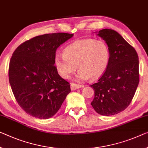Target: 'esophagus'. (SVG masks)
<instances>
[{
  "label": "esophagus",
  "mask_w": 148,
  "mask_h": 148,
  "mask_svg": "<svg viewBox=\"0 0 148 148\" xmlns=\"http://www.w3.org/2000/svg\"><path fill=\"white\" fill-rule=\"evenodd\" d=\"M81 85H78V84L75 83H71V90H75L78 89V88H81Z\"/></svg>",
  "instance_id": "obj_1"
}]
</instances>
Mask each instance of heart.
I'll return each mask as SVG.
<instances>
[{
    "instance_id": "1",
    "label": "heart",
    "mask_w": 148,
    "mask_h": 148,
    "mask_svg": "<svg viewBox=\"0 0 148 148\" xmlns=\"http://www.w3.org/2000/svg\"><path fill=\"white\" fill-rule=\"evenodd\" d=\"M110 61V50L101 40L85 39L70 44L63 51V56L56 55L54 65L59 75L68 79L75 71L79 80L99 79L107 69Z\"/></svg>"
}]
</instances>
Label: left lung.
I'll return each mask as SVG.
<instances>
[{"label": "left lung", "instance_id": "1", "mask_svg": "<svg viewBox=\"0 0 148 148\" xmlns=\"http://www.w3.org/2000/svg\"><path fill=\"white\" fill-rule=\"evenodd\" d=\"M94 33L105 41L110 61L103 76L90 86L95 90L90 104L99 114L114 115L128 107L134 96L139 83L138 56L115 30L103 29Z\"/></svg>", "mask_w": 148, "mask_h": 148}]
</instances>
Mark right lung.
<instances>
[{"label":"right lung","instance_id":"right-lung-1","mask_svg":"<svg viewBox=\"0 0 148 148\" xmlns=\"http://www.w3.org/2000/svg\"><path fill=\"white\" fill-rule=\"evenodd\" d=\"M67 33L38 36L20 45L9 65V82L17 103L28 114L48 119L71 92L54 65L57 49L71 38Z\"/></svg>","mask_w":148,"mask_h":148}]
</instances>
